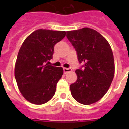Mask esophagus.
<instances>
[{
    "instance_id": "34e87169",
    "label": "esophagus",
    "mask_w": 129,
    "mask_h": 129,
    "mask_svg": "<svg viewBox=\"0 0 129 129\" xmlns=\"http://www.w3.org/2000/svg\"><path fill=\"white\" fill-rule=\"evenodd\" d=\"M71 71H72V68H63V72H64V74H67V73L70 72Z\"/></svg>"
}]
</instances>
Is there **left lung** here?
Returning a JSON list of instances; mask_svg holds the SVG:
<instances>
[{
	"instance_id": "obj_1",
	"label": "left lung",
	"mask_w": 129,
	"mask_h": 129,
	"mask_svg": "<svg viewBox=\"0 0 129 129\" xmlns=\"http://www.w3.org/2000/svg\"><path fill=\"white\" fill-rule=\"evenodd\" d=\"M66 37L76 49L79 63H84L76 70L78 78L70 85L71 94L81 104H93L104 96L114 78L110 45L101 34L87 27L68 31Z\"/></svg>"
}]
</instances>
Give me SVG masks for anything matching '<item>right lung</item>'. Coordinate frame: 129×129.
<instances>
[{
    "label": "right lung",
    "instance_id": "right-lung-1",
    "mask_svg": "<svg viewBox=\"0 0 129 129\" xmlns=\"http://www.w3.org/2000/svg\"><path fill=\"white\" fill-rule=\"evenodd\" d=\"M66 31L38 29L25 39L19 49L15 76L23 97L31 103L43 104L51 100L61 78V67L48 66L54 45L66 36Z\"/></svg>",
    "mask_w": 129,
    "mask_h": 129
}]
</instances>
